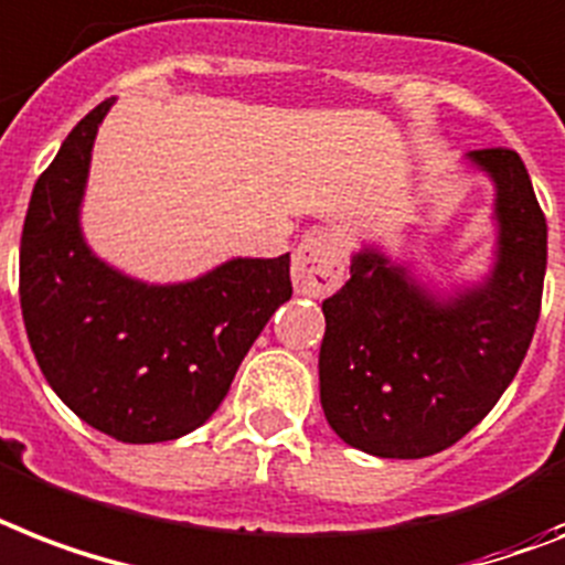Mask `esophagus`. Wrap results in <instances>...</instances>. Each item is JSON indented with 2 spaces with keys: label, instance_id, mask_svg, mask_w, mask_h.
I'll return each mask as SVG.
<instances>
[{
  "label": "esophagus",
  "instance_id": "obj_1",
  "mask_svg": "<svg viewBox=\"0 0 565 565\" xmlns=\"http://www.w3.org/2000/svg\"><path fill=\"white\" fill-rule=\"evenodd\" d=\"M345 278V243L337 232H307L292 255V287L301 296L322 298L337 290Z\"/></svg>",
  "mask_w": 565,
  "mask_h": 565
}]
</instances>
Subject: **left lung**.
<instances>
[{
	"label": "left lung",
	"instance_id": "left-lung-1",
	"mask_svg": "<svg viewBox=\"0 0 565 565\" xmlns=\"http://www.w3.org/2000/svg\"><path fill=\"white\" fill-rule=\"evenodd\" d=\"M497 185V260L481 284L441 298L377 249L322 301L319 388L330 429L380 458H424L461 441L529 354L545 278V214L520 153L470 150Z\"/></svg>",
	"mask_w": 565,
	"mask_h": 565
}]
</instances>
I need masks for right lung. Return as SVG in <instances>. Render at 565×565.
Returning a JSON list of instances; mask_svg holds the SVG:
<instances>
[{
  "instance_id": "obj_1",
  "label": "right lung",
  "mask_w": 565,
  "mask_h": 565,
  "mask_svg": "<svg viewBox=\"0 0 565 565\" xmlns=\"http://www.w3.org/2000/svg\"><path fill=\"white\" fill-rule=\"evenodd\" d=\"M113 98L40 173L20 243V305L36 365L81 420L124 444L203 426L278 305L290 252L235 258L185 284H141L95 258L81 232L92 141Z\"/></svg>"
}]
</instances>
